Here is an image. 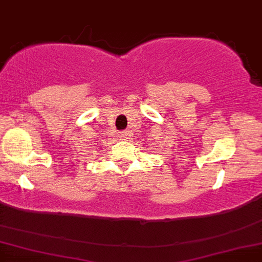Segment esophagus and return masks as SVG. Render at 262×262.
Here are the masks:
<instances>
[{"instance_id":"1","label":"esophagus","mask_w":262,"mask_h":262,"mask_svg":"<svg viewBox=\"0 0 262 262\" xmlns=\"http://www.w3.org/2000/svg\"><path fill=\"white\" fill-rule=\"evenodd\" d=\"M118 138L121 140H125L128 139V132H121V133L118 134Z\"/></svg>"}]
</instances>
